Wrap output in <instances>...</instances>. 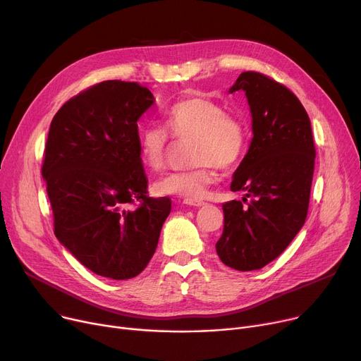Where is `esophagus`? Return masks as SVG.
Masks as SVG:
<instances>
[{
    "mask_svg": "<svg viewBox=\"0 0 361 361\" xmlns=\"http://www.w3.org/2000/svg\"><path fill=\"white\" fill-rule=\"evenodd\" d=\"M184 203L188 204V206H195V207H200V206H204V204H206V202H203V200H196V199H185Z\"/></svg>",
    "mask_w": 361,
    "mask_h": 361,
    "instance_id": "34e87169",
    "label": "esophagus"
}]
</instances>
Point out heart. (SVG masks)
I'll use <instances>...</instances> for the list:
<instances>
[{
	"instance_id": "obj_1",
	"label": "heart",
	"mask_w": 361,
	"mask_h": 361,
	"mask_svg": "<svg viewBox=\"0 0 361 361\" xmlns=\"http://www.w3.org/2000/svg\"><path fill=\"white\" fill-rule=\"evenodd\" d=\"M162 116L171 137L180 143H190L188 159L196 165L157 180L154 190L161 196L196 200L203 197L216 180V168L234 166L247 150V126L215 101L187 98L165 108ZM166 149L168 136L162 128L149 126L142 130L139 158L146 168H162Z\"/></svg>"
}]
</instances>
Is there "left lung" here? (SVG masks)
<instances>
[{"label": "left lung", "mask_w": 361, "mask_h": 361, "mask_svg": "<svg viewBox=\"0 0 361 361\" xmlns=\"http://www.w3.org/2000/svg\"><path fill=\"white\" fill-rule=\"evenodd\" d=\"M244 90L253 139L234 173L233 192L247 202L222 204L224 231L216 243L222 263L256 271L275 260L307 216L316 147L307 112L282 83L259 71H244L230 92Z\"/></svg>", "instance_id": "8db88e82"}]
</instances>
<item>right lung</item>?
Wrapping results in <instances>:
<instances>
[{
  "instance_id": "right-lung-1",
  "label": "right lung",
  "mask_w": 361,
  "mask_h": 361,
  "mask_svg": "<svg viewBox=\"0 0 361 361\" xmlns=\"http://www.w3.org/2000/svg\"><path fill=\"white\" fill-rule=\"evenodd\" d=\"M154 94L137 82L105 80L54 116L42 177L54 234L83 267L109 279L137 276L154 256L169 197H149L137 120Z\"/></svg>"
}]
</instances>
